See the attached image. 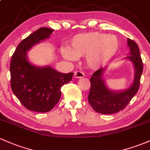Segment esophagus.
<instances>
[{"label": "esophagus", "mask_w": 150, "mask_h": 150, "mask_svg": "<svg viewBox=\"0 0 150 150\" xmlns=\"http://www.w3.org/2000/svg\"><path fill=\"white\" fill-rule=\"evenodd\" d=\"M84 77V74L80 71H77L74 73V78L76 79H81Z\"/></svg>", "instance_id": "34e87169"}]
</instances>
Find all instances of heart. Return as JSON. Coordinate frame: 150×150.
Listing matches in <instances>:
<instances>
[{
  "instance_id": "b5f03b06",
  "label": "heart",
  "mask_w": 150,
  "mask_h": 150,
  "mask_svg": "<svg viewBox=\"0 0 150 150\" xmlns=\"http://www.w3.org/2000/svg\"><path fill=\"white\" fill-rule=\"evenodd\" d=\"M120 47V40L114 35L92 31L76 35L69 41V49L66 46L61 48V54L69 61L86 56L88 67L96 69L110 62Z\"/></svg>"
}]
</instances>
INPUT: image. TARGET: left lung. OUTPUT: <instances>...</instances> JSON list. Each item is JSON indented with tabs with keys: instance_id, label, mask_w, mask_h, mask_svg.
<instances>
[{
	"instance_id": "1",
	"label": "left lung",
	"mask_w": 150,
	"mask_h": 150,
	"mask_svg": "<svg viewBox=\"0 0 150 150\" xmlns=\"http://www.w3.org/2000/svg\"><path fill=\"white\" fill-rule=\"evenodd\" d=\"M127 46L129 48V56L125 59L131 61L134 67L133 83L127 89L123 91L109 89L103 79L106 68L98 69L90 78L91 88L88 101L93 109L98 113L111 114L122 110L127 107L139 89L143 71L139 49L137 44L129 38H127Z\"/></svg>"
}]
</instances>
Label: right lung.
Segmentation results:
<instances>
[{"label": "right lung", "mask_w": 150, "mask_h": 150, "mask_svg": "<svg viewBox=\"0 0 150 150\" xmlns=\"http://www.w3.org/2000/svg\"><path fill=\"white\" fill-rule=\"evenodd\" d=\"M54 29L40 28L18 45L10 64L13 92L28 110L47 112L59 102L61 88L72 79L74 73L63 74L47 67H36L28 59L27 52L34 45L49 38Z\"/></svg>", "instance_id": "1"}]
</instances>
